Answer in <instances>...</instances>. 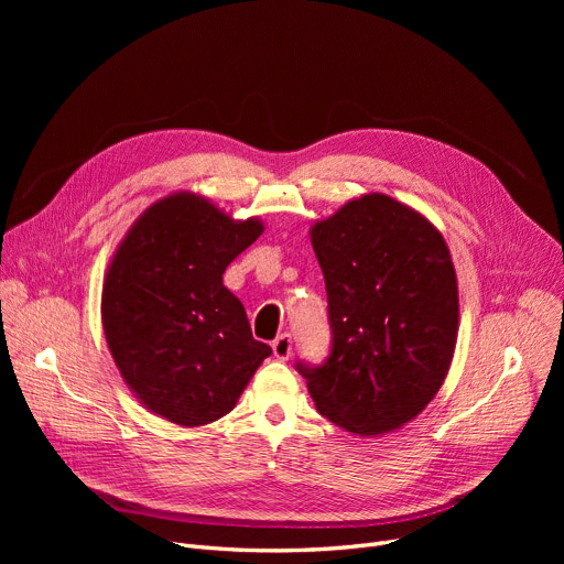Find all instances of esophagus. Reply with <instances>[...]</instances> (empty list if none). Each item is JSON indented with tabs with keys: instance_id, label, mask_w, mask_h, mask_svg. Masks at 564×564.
Instances as JSON below:
<instances>
[{
	"instance_id": "esophagus-1",
	"label": "esophagus",
	"mask_w": 564,
	"mask_h": 564,
	"mask_svg": "<svg viewBox=\"0 0 564 564\" xmlns=\"http://www.w3.org/2000/svg\"><path fill=\"white\" fill-rule=\"evenodd\" d=\"M272 349H274V357H276V359L288 361L290 354H292V336H290V334H281V336L272 343Z\"/></svg>"
}]
</instances>
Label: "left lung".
I'll return each mask as SVG.
<instances>
[{
  "label": "left lung",
  "mask_w": 564,
  "mask_h": 564,
  "mask_svg": "<svg viewBox=\"0 0 564 564\" xmlns=\"http://www.w3.org/2000/svg\"><path fill=\"white\" fill-rule=\"evenodd\" d=\"M334 345L297 364L324 419L357 436L400 430L443 387L459 332L451 249L413 207L364 194L311 226Z\"/></svg>",
  "instance_id": "left-lung-1"
}]
</instances>
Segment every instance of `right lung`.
<instances>
[{
  "instance_id": "1",
  "label": "right lung",
  "mask_w": 564,
  "mask_h": 564,
  "mask_svg": "<svg viewBox=\"0 0 564 564\" xmlns=\"http://www.w3.org/2000/svg\"><path fill=\"white\" fill-rule=\"evenodd\" d=\"M264 226L232 219L200 194L175 192L132 224L102 283V329L137 400L183 427L207 425L240 400L272 347L253 340L226 267Z\"/></svg>"
}]
</instances>
